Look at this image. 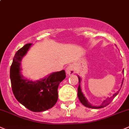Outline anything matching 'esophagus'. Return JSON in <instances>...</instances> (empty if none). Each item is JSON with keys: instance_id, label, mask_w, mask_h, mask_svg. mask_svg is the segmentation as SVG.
<instances>
[{"instance_id": "1", "label": "esophagus", "mask_w": 129, "mask_h": 129, "mask_svg": "<svg viewBox=\"0 0 129 129\" xmlns=\"http://www.w3.org/2000/svg\"><path fill=\"white\" fill-rule=\"evenodd\" d=\"M66 72H67V74H70V75L74 74V73H76L75 67H74V66H73V65H71V66H69V67H67V69H66Z\"/></svg>"}]
</instances>
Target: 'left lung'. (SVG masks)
<instances>
[{
  "mask_svg": "<svg viewBox=\"0 0 129 129\" xmlns=\"http://www.w3.org/2000/svg\"><path fill=\"white\" fill-rule=\"evenodd\" d=\"M78 79H79V86H78V98H79V101H80V102H81V103H82L85 106L87 107V108H95V109H99V108H104V107H106V106H108V104H110V103L114 99V98H115V97H116V95H117L118 93H119V91H118L116 93H115V94L113 95L112 96V97H109V98H108L107 99L104 100V101H103V104H101L100 106H92V105H90V104H89L88 103L87 100L85 99V97L83 95V93L81 92V88H80V82H81V79H80V78L79 77H78ZM123 80L122 81V84H123ZM121 86H122V85H121Z\"/></svg>",
  "mask_w": 129,
  "mask_h": 129,
  "instance_id": "1",
  "label": "left lung"
}]
</instances>
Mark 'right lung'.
Masks as SVG:
<instances>
[{
  "label": "right lung",
  "mask_w": 129,
  "mask_h": 129,
  "mask_svg": "<svg viewBox=\"0 0 129 129\" xmlns=\"http://www.w3.org/2000/svg\"><path fill=\"white\" fill-rule=\"evenodd\" d=\"M31 44L18 50L10 68L12 90L15 98L22 105L34 112H42L52 108L57 102L59 84L66 78L64 70L56 72L41 81L25 79L20 73V62Z\"/></svg>",
  "instance_id": "right-lung-1"
}]
</instances>
